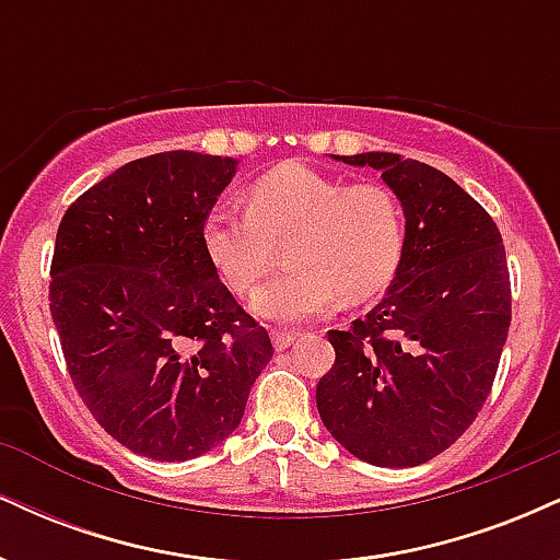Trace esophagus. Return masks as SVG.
Segmentation results:
<instances>
[{"label": "esophagus", "mask_w": 560, "mask_h": 560, "mask_svg": "<svg viewBox=\"0 0 560 560\" xmlns=\"http://www.w3.org/2000/svg\"><path fill=\"white\" fill-rule=\"evenodd\" d=\"M300 334H292V331H273V347L276 350H287V347H292L298 342Z\"/></svg>", "instance_id": "esophagus-1"}]
</instances>
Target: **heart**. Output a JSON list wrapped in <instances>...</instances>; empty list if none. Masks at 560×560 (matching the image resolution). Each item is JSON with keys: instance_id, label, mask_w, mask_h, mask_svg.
Here are the masks:
<instances>
[{"instance_id": "1", "label": "heart", "mask_w": 560, "mask_h": 560, "mask_svg": "<svg viewBox=\"0 0 560 560\" xmlns=\"http://www.w3.org/2000/svg\"><path fill=\"white\" fill-rule=\"evenodd\" d=\"M205 253L236 294H253L289 249V273L253 300L271 320L324 316L342 298L384 292L400 271L405 218L384 184H350L305 165H281L249 189L247 213L213 210Z\"/></svg>"}]
</instances>
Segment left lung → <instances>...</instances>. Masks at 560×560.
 <instances>
[{
  "label": "left lung",
  "instance_id": "obj_1",
  "mask_svg": "<svg viewBox=\"0 0 560 560\" xmlns=\"http://www.w3.org/2000/svg\"><path fill=\"white\" fill-rule=\"evenodd\" d=\"M369 165L400 199V271L371 313L329 331L337 352L316 389L324 427L347 453L419 466L471 427L511 326L503 236L453 178L392 152L331 155Z\"/></svg>",
  "mask_w": 560,
  "mask_h": 560
}]
</instances>
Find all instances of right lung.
Returning a JSON list of instances; mask_svg holds the SVG:
<instances>
[{
  "label": "right lung",
  "instance_id": "obj_1",
  "mask_svg": "<svg viewBox=\"0 0 560 560\" xmlns=\"http://www.w3.org/2000/svg\"><path fill=\"white\" fill-rule=\"evenodd\" d=\"M234 158L173 150L83 191L55 240L49 311L100 427L152 460H189L240 427L273 355L205 253Z\"/></svg>",
  "mask_w": 560,
  "mask_h": 560
}]
</instances>
